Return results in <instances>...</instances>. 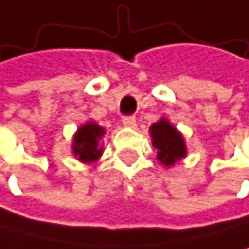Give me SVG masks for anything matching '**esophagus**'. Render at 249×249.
Listing matches in <instances>:
<instances>
[{
	"mask_svg": "<svg viewBox=\"0 0 249 249\" xmlns=\"http://www.w3.org/2000/svg\"><path fill=\"white\" fill-rule=\"evenodd\" d=\"M122 124H124V127H127V128H135L136 127V118L135 116H125V118L122 119Z\"/></svg>",
	"mask_w": 249,
	"mask_h": 249,
	"instance_id": "34e87169",
	"label": "esophagus"
}]
</instances>
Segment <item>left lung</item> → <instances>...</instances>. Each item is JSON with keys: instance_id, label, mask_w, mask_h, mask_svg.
Wrapping results in <instances>:
<instances>
[{"instance_id": "obj_1", "label": "left lung", "mask_w": 249, "mask_h": 249, "mask_svg": "<svg viewBox=\"0 0 249 249\" xmlns=\"http://www.w3.org/2000/svg\"><path fill=\"white\" fill-rule=\"evenodd\" d=\"M150 138L152 145L156 149V160L162 166L174 167L177 162H179L187 155V147L184 136L181 131H178L177 127L170 124L169 119L161 118L152 124L150 127Z\"/></svg>"}]
</instances>
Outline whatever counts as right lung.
<instances>
[{"mask_svg": "<svg viewBox=\"0 0 249 249\" xmlns=\"http://www.w3.org/2000/svg\"><path fill=\"white\" fill-rule=\"evenodd\" d=\"M105 136V128L100 127L96 121H87L77 128L72 136L71 152L75 160L83 164H94L104 153L102 138Z\"/></svg>", "mask_w": 249, "mask_h": 249, "instance_id": "add662e5", "label": "right lung"}]
</instances>
